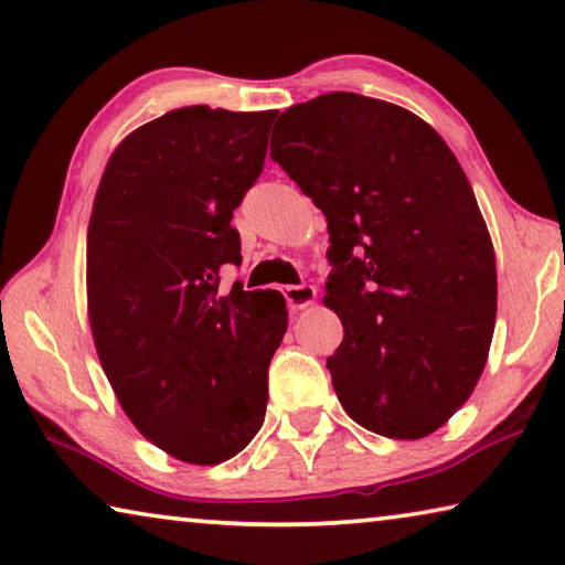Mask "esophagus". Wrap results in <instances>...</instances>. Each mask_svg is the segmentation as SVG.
Wrapping results in <instances>:
<instances>
[{
	"mask_svg": "<svg viewBox=\"0 0 565 565\" xmlns=\"http://www.w3.org/2000/svg\"><path fill=\"white\" fill-rule=\"evenodd\" d=\"M284 297H286V303H289L291 309H307V307H311V303H315L317 289H315V286H311V284L286 286Z\"/></svg>",
	"mask_w": 565,
	"mask_h": 565,
	"instance_id": "34e87169",
	"label": "esophagus"
}]
</instances>
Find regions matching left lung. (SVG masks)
Returning <instances> with one entry per match:
<instances>
[{"mask_svg":"<svg viewBox=\"0 0 565 565\" xmlns=\"http://www.w3.org/2000/svg\"><path fill=\"white\" fill-rule=\"evenodd\" d=\"M271 158L327 216V360L347 415L419 440L476 390L498 311L495 250L468 175L435 128L356 93L294 105Z\"/></svg>","mask_w":565,"mask_h":565,"instance_id":"1","label":"left lung"}]
</instances>
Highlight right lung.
I'll use <instances>...</instances> for the list:
<instances>
[{
	"label": "right lung",
	"instance_id": "right-lung-1",
	"mask_svg": "<svg viewBox=\"0 0 565 565\" xmlns=\"http://www.w3.org/2000/svg\"><path fill=\"white\" fill-rule=\"evenodd\" d=\"M276 110L181 107L107 160L87 226V317L103 372L142 437L191 465L231 460L264 425L286 334L279 291L223 294L231 226L266 158Z\"/></svg>",
	"mask_w": 565,
	"mask_h": 565
}]
</instances>
